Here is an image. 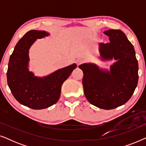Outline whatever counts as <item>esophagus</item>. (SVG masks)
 Listing matches in <instances>:
<instances>
[{
  "mask_svg": "<svg viewBox=\"0 0 146 146\" xmlns=\"http://www.w3.org/2000/svg\"><path fill=\"white\" fill-rule=\"evenodd\" d=\"M83 60L82 59H80V58H78V59L77 60H76V62H77V64L78 65H80V64H82V63L83 62Z\"/></svg>",
  "mask_w": 146,
  "mask_h": 146,
  "instance_id": "1",
  "label": "esophagus"
}]
</instances>
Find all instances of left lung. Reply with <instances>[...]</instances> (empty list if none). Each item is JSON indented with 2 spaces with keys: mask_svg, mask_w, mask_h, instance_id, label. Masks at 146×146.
I'll list each match as a JSON object with an SVG mask.
<instances>
[{
  "mask_svg": "<svg viewBox=\"0 0 146 146\" xmlns=\"http://www.w3.org/2000/svg\"><path fill=\"white\" fill-rule=\"evenodd\" d=\"M110 42L99 44L100 58L115 60L110 70L92 63L79 68L83 72L84 93L91 104L111 110L122 106L130 99L138 82V62L131 43L120 30L105 31Z\"/></svg>",
  "mask_w": 146,
  "mask_h": 146,
  "instance_id": "1",
  "label": "left lung"
}]
</instances>
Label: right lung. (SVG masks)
Masks as SVG:
<instances>
[{
	"instance_id": "add662e5",
	"label": "right lung",
	"mask_w": 146,
	"mask_h": 146,
	"mask_svg": "<svg viewBox=\"0 0 146 146\" xmlns=\"http://www.w3.org/2000/svg\"><path fill=\"white\" fill-rule=\"evenodd\" d=\"M49 35L44 31L27 32L18 42L9 59L7 73L9 88L20 104L34 110L47 108L56 103L63 82L77 66L73 64L43 77L35 76L29 71L30 48L38 38Z\"/></svg>"
}]
</instances>
